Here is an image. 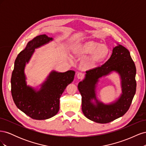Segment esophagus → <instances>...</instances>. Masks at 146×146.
Masks as SVG:
<instances>
[{
  "mask_svg": "<svg viewBox=\"0 0 146 146\" xmlns=\"http://www.w3.org/2000/svg\"><path fill=\"white\" fill-rule=\"evenodd\" d=\"M84 76H85V75H84V74H83L82 72H78L77 74V77L78 78V79H80V80L83 78Z\"/></svg>",
  "mask_w": 146,
  "mask_h": 146,
  "instance_id": "1",
  "label": "esophagus"
}]
</instances>
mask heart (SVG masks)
I'll list each match as a JSON object with an SVG mask.
<instances>
[{
	"label": "heart",
	"mask_w": 146,
	"mask_h": 146,
	"mask_svg": "<svg viewBox=\"0 0 146 146\" xmlns=\"http://www.w3.org/2000/svg\"><path fill=\"white\" fill-rule=\"evenodd\" d=\"M74 52L78 55L91 54L85 62L87 67L105 60L110 54V50L107 45L94 41H88L77 45L74 48Z\"/></svg>",
	"instance_id": "obj_1"
}]
</instances>
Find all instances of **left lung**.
Listing matches in <instances>:
<instances>
[{"instance_id":"left-lung-1","label":"left lung","mask_w":146,"mask_h":146,"mask_svg":"<svg viewBox=\"0 0 146 146\" xmlns=\"http://www.w3.org/2000/svg\"><path fill=\"white\" fill-rule=\"evenodd\" d=\"M114 71L121 76L123 93L114 103L105 105L96 99V85L99 78ZM136 71L135 64L129 50L121 45L114 47L107 62L100 67L86 71L85 79L78 83L84 115L91 121L100 123L110 122L124 115L136 92ZM93 99L96 104L92 102Z\"/></svg>"}]
</instances>
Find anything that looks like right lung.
<instances>
[{"instance_id": "add662e5", "label": "right lung", "mask_w": 146, "mask_h": 146, "mask_svg": "<svg viewBox=\"0 0 146 146\" xmlns=\"http://www.w3.org/2000/svg\"><path fill=\"white\" fill-rule=\"evenodd\" d=\"M46 35H41L28 42L15 62L11 84V95L16 107L27 116L36 120H44L55 116L60 109V98L74 77V70L66 72L52 71L39 91L27 85L24 68L33 55L35 49L52 40Z\"/></svg>"}]
</instances>
